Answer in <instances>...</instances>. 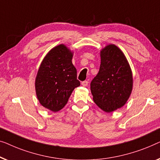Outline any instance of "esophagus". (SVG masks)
<instances>
[{
  "instance_id": "34e87169",
  "label": "esophagus",
  "mask_w": 160,
  "mask_h": 160,
  "mask_svg": "<svg viewBox=\"0 0 160 160\" xmlns=\"http://www.w3.org/2000/svg\"><path fill=\"white\" fill-rule=\"evenodd\" d=\"M81 84H82V86H87V85H88V80L82 81V82H81Z\"/></svg>"
}]
</instances>
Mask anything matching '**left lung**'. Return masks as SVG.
I'll return each mask as SVG.
<instances>
[{"instance_id": "left-lung-1", "label": "left lung", "mask_w": 160, "mask_h": 160, "mask_svg": "<svg viewBox=\"0 0 160 160\" xmlns=\"http://www.w3.org/2000/svg\"><path fill=\"white\" fill-rule=\"evenodd\" d=\"M101 65L91 82L93 102L106 112L125 104L132 89V71L122 51L109 44L101 51Z\"/></svg>"}]
</instances>
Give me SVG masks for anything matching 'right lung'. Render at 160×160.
I'll list each match as a JSON object with an SVG mask.
<instances>
[{"instance_id": "1", "label": "right lung", "mask_w": 160, "mask_h": 160, "mask_svg": "<svg viewBox=\"0 0 160 160\" xmlns=\"http://www.w3.org/2000/svg\"><path fill=\"white\" fill-rule=\"evenodd\" d=\"M73 53L64 44L47 53L38 71L35 91L40 104L57 112L64 108L75 88L80 85L74 66Z\"/></svg>"}]
</instances>
